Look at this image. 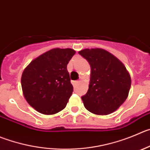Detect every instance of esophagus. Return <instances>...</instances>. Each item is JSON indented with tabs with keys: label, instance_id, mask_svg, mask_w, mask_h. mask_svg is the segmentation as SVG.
I'll use <instances>...</instances> for the list:
<instances>
[{
	"label": "esophagus",
	"instance_id": "1",
	"mask_svg": "<svg viewBox=\"0 0 150 150\" xmlns=\"http://www.w3.org/2000/svg\"><path fill=\"white\" fill-rule=\"evenodd\" d=\"M79 82H80L79 81H72V83L74 86H75L78 83H79Z\"/></svg>",
	"mask_w": 150,
	"mask_h": 150
}]
</instances>
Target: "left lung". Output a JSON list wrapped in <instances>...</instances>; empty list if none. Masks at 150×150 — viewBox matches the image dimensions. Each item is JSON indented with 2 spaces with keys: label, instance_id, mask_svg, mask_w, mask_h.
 Masks as SVG:
<instances>
[{
  "label": "left lung",
  "instance_id": "1",
  "mask_svg": "<svg viewBox=\"0 0 150 150\" xmlns=\"http://www.w3.org/2000/svg\"><path fill=\"white\" fill-rule=\"evenodd\" d=\"M91 67L89 89L81 97L85 108L96 115H109L127 98L131 78L125 66L113 54L102 49L78 52Z\"/></svg>",
  "mask_w": 150,
  "mask_h": 150
}]
</instances>
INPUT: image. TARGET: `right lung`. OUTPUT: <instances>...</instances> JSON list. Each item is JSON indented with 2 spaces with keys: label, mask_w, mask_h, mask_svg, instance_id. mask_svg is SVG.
<instances>
[{
  "label": "right lung",
  "mask_w": 150,
  "mask_h": 150,
  "mask_svg": "<svg viewBox=\"0 0 150 150\" xmlns=\"http://www.w3.org/2000/svg\"><path fill=\"white\" fill-rule=\"evenodd\" d=\"M75 54L72 49H52L25 68L21 76L23 96L38 112L53 115L66 107L73 92L67 67Z\"/></svg>",
  "instance_id": "right-lung-1"
}]
</instances>
